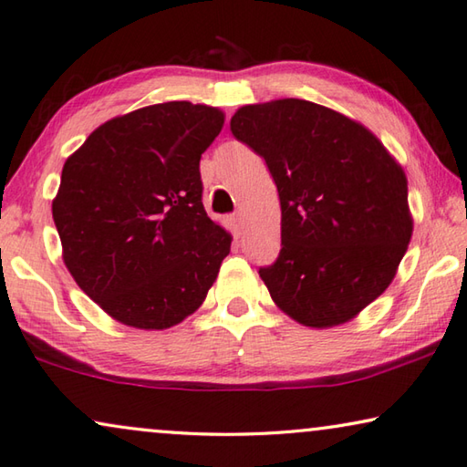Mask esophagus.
Segmentation results:
<instances>
[{
    "label": "esophagus",
    "mask_w": 467,
    "mask_h": 467,
    "mask_svg": "<svg viewBox=\"0 0 467 467\" xmlns=\"http://www.w3.org/2000/svg\"><path fill=\"white\" fill-rule=\"evenodd\" d=\"M232 223H234V230H235V234L240 235V234H242V230H244V215L240 213V211H237V213L232 217Z\"/></svg>",
    "instance_id": "1"
}]
</instances>
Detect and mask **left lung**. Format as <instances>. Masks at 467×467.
<instances>
[{
	"label": "left lung",
	"mask_w": 467,
	"mask_h": 467,
	"mask_svg": "<svg viewBox=\"0 0 467 467\" xmlns=\"http://www.w3.org/2000/svg\"><path fill=\"white\" fill-rule=\"evenodd\" d=\"M232 134L268 164L280 199L272 301L305 327L354 319L397 276L412 237L402 166L364 124L305 99L244 105Z\"/></svg>",
	"instance_id": "1"
}]
</instances>
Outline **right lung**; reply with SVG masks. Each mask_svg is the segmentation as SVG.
Returning <instances> with one entry per match:
<instances>
[{"label": "right lung", "mask_w": 467, "mask_h": 467, "mask_svg": "<svg viewBox=\"0 0 467 467\" xmlns=\"http://www.w3.org/2000/svg\"><path fill=\"white\" fill-rule=\"evenodd\" d=\"M211 105L111 118L67 158L52 217L83 293L128 327L161 331L203 305L232 234L201 201L199 161L223 128Z\"/></svg>", "instance_id": "1"}]
</instances>
